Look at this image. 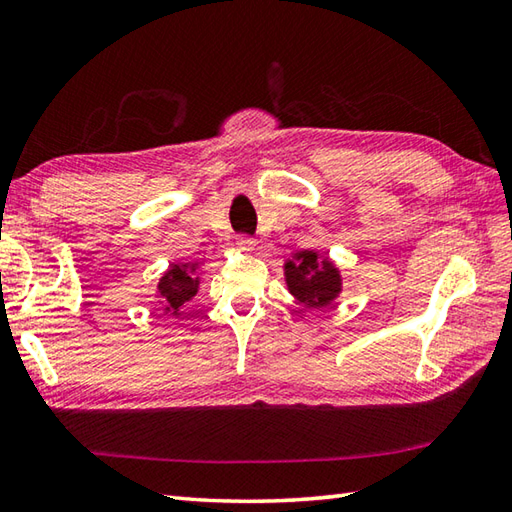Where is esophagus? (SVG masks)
Instances as JSON below:
<instances>
[{
	"instance_id": "1",
	"label": "esophagus",
	"mask_w": 512,
	"mask_h": 512,
	"mask_svg": "<svg viewBox=\"0 0 512 512\" xmlns=\"http://www.w3.org/2000/svg\"><path fill=\"white\" fill-rule=\"evenodd\" d=\"M235 244L239 250H244V253H250V250H255V246H257V242L250 235H239L235 239Z\"/></svg>"
}]
</instances>
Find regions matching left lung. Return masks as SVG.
<instances>
[{"label":"left lung","mask_w":512,"mask_h":512,"mask_svg":"<svg viewBox=\"0 0 512 512\" xmlns=\"http://www.w3.org/2000/svg\"><path fill=\"white\" fill-rule=\"evenodd\" d=\"M295 257L297 262L286 264V281L292 295L312 308L328 306L341 290L339 270L312 250H301Z\"/></svg>","instance_id":"8db88e82"}]
</instances>
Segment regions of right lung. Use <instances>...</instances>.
Here are the masks:
<instances>
[{
	"mask_svg": "<svg viewBox=\"0 0 512 512\" xmlns=\"http://www.w3.org/2000/svg\"><path fill=\"white\" fill-rule=\"evenodd\" d=\"M193 270L195 264H173L167 270V275L160 279L158 292L167 303V312L178 314V308L182 303H187L195 292H198V277H193Z\"/></svg>",
	"mask_w": 512,
	"mask_h": 512,
	"instance_id": "1",
	"label": "right lung"
}]
</instances>
